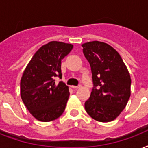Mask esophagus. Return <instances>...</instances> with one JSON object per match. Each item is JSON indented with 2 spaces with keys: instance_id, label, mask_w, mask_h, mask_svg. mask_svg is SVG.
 Segmentation results:
<instances>
[{
  "instance_id": "1",
  "label": "esophagus",
  "mask_w": 148,
  "mask_h": 148,
  "mask_svg": "<svg viewBox=\"0 0 148 148\" xmlns=\"http://www.w3.org/2000/svg\"><path fill=\"white\" fill-rule=\"evenodd\" d=\"M72 88H74V89H77L80 88V86H71Z\"/></svg>"
}]
</instances>
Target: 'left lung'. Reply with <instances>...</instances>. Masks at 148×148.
Instances as JSON below:
<instances>
[{
    "label": "left lung",
    "instance_id": "obj_1",
    "mask_svg": "<svg viewBox=\"0 0 148 148\" xmlns=\"http://www.w3.org/2000/svg\"><path fill=\"white\" fill-rule=\"evenodd\" d=\"M82 47L91 66L95 86L84 109L96 121H112L119 116L130 97L129 71L119 53L109 44L92 41Z\"/></svg>",
    "mask_w": 148,
    "mask_h": 148
}]
</instances>
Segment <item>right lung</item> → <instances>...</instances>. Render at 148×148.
Returning a JSON list of instances; mask_svg holds the SVG:
<instances>
[{
  "instance_id": "obj_1",
  "label": "right lung",
  "mask_w": 148,
  "mask_h": 148,
  "mask_svg": "<svg viewBox=\"0 0 148 148\" xmlns=\"http://www.w3.org/2000/svg\"><path fill=\"white\" fill-rule=\"evenodd\" d=\"M73 45L52 41L39 48L25 67L20 82L22 101L33 117L42 122L53 121L64 112L69 98V88L61 79V60Z\"/></svg>"
}]
</instances>
